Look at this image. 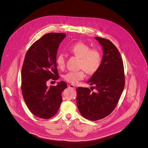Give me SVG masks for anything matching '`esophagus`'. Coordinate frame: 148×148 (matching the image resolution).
<instances>
[{
  "instance_id": "34e87169",
  "label": "esophagus",
  "mask_w": 148,
  "mask_h": 148,
  "mask_svg": "<svg viewBox=\"0 0 148 148\" xmlns=\"http://www.w3.org/2000/svg\"><path fill=\"white\" fill-rule=\"evenodd\" d=\"M68 87L69 88H71V89H75V86L73 85H69V86H68Z\"/></svg>"
}]
</instances>
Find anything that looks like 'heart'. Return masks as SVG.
I'll return each mask as SVG.
<instances>
[{"instance_id": "1", "label": "heart", "mask_w": 148, "mask_h": 148, "mask_svg": "<svg viewBox=\"0 0 148 148\" xmlns=\"http://www.w3.org/2000/svg\"><path fill=\"white\" fill-rule=\"evenodd\" d=\"M71 54L80 58L77 71H70L64 75V79L66 82L76 85L83 80L85 77L84 71L89 75L95 73L99 68L101 63V54L96 48H90V47L85 43L76 42L66 48ZM56 65L60 69L65 67L66 59L63 53H59L56 57Z\"/></svg>"}]
</instances>
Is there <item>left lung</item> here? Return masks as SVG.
<instances>
[{"label":"left lung","instance_id":"obj_1","mask_svg":"<svg viewBox=\"0 0 148 148\" xmlns=\"http://www.w3.org/2000/svg\"><path fill=\"white\" fill-rule=\"evenodd\" d=\"M101 44L104 55L99 69L92 75L88 84L90 89H76V103L82 116L96 121L109 115L115 109L125 86L123 62L117 47L109 40L96 37ZM91 89V88H90Z\"/></svg>","mask_w":148,"mask_h":148}]
</instances>
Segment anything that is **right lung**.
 I'll return each instance as SVG.
<instances>
[{
    "label": "right lung",
    "instance_id": "right-lung-1",
    "mask_svg": "<svg viewBox=\"0 0 148 148\" xmlns=\"http://www.w3.org/2000/svg\"><path fill=\"white\" fill-rule=\"evenodd\" d=\"M64 33H49L34 42L28 49L21 68V89L25 103L38 117L48 119L58 112L62 102V92L66 88L63 81L57 85L46 84L59 78L56 55Z\"/></svg>",
    "mask_w": 148,
    "mask_h": 148
}]
</instances>
